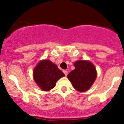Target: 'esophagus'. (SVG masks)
Segmentation results:
<instances>
[{"label": "esophagus", "instance_id": "esophagus-1", "mask_svg": "<svg viewBox=\"0 0 124 124\" xmlns=\"http://www.w3.org/2000/svg\"><path fill=\"white\" fill-rule=\"evenodd\" d=\"M63 73H64V74H65V76H67L68 74V71H66V70H63Z\"/></svg>", "mask_w": 124, "mask_h": 124}]
</instances>
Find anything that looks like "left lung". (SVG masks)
<instances>
[{
	"mask_svg": "<svg viewBox=\"0 0 124 124\" xmlns=\"http://www.w3.org/2000/svg\"><path fill=\"white\" fill-rule=\"evenodd\" d=\"M74 66L75 69L68 74V78L78 91H87L97 77L94 65L91 61L79 60L76 61Z\"/></svg>",
	"mask_w": 124,
	"mask_h": 124,
	"instance_id": "left-lung-1",
	"label": "left lung"
}]
</instances>
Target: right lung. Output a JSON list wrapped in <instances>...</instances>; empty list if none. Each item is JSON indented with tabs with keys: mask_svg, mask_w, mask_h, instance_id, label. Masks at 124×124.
<instances>
[{
	"mask_svg": "<svg viewBox=\"0 0 124 124\" xmlns=\"http://www.w3.org/2000/svg\"><path fill=\"white\" fill-rule=\"evenodd\" d=\"M33 78L35 83L43 91H48L55 86L57 81L64 76L56 64L50 60L40 61L34 68Z\"/></svg>",
	"mask_w": 124,
	"mask_h": 124,
	"instance_id": "obj_1",
	"label": "right lung"
}]
</instances>
